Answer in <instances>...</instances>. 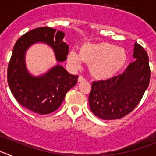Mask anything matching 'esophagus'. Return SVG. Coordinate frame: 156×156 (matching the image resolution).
<instances>
[{"label": "esophagus", "mask_w": 156, "mask_h": 156, "mask_svg": "<svg viewBox=\"0 0 156 156\" xmlns=\"http://www.w3.org/2000/svg\"><path fill=\"white\" fill-rule=\"evenodd\" d=\"M85 80H86V79H85L83 76H80L78 77V82H83V81Z\"/></svg>", "instance_id": "34e87169"}]
</instances>
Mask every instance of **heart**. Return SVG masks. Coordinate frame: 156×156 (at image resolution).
I'll return each instance as SVG.
<instances>
[{
	"mask_svg": "<svg viewBox=\"0 0 156 156\" xmlns=\"http://www.w3.org/2000/svg\"><path fill=\"white\" fill-rule=\"evenodd\" d=\"M68 61L74 68H79L83 62L90 63V72L94 76L107 79L116 73L123 66L126 54L122 49L108 43L85 44L80 51H69Z\"/></svg>",
	"mask_w": 156,
	"mask_h": 156,
	"instance_id": "heart-1",
	"label": "heart"
}]
</instances>
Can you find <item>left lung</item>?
Segmentation results:
<instances>
[{"mask_svg":"<svg viewBox=\"0 0 156 156\" xmlns=\"http://www.w3.org/2000/svg\"><path fill=\"white\" fill-rule=\"evenodd\" d=\"M133 56L136 60L122 74L92 83L89 106L100 119L113 120L126 116L138 105L148 88L151 76L148 54L142 46L135 44Z\"/></svg>","mask_w":156,"mask_h":156,"instance_id":"left-lung-1","label":"left lung"}]
</instances>
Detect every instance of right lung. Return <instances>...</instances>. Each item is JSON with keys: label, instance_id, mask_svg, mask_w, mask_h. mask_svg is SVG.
Wrapping results in <instances>:
<instances>
[{"label": "right lung", "instance_id": "add662e5", "mask_svg": "<svg viewBox=\"0 0 156 156\" xmlns=\"http://www.w3.org/2000/svg\"><path fill=\"white\" fill-rule=\"evenodd\" d=\"M65 34L51 27H39L23 34L14 46L8 66V83L19 104L40 115L53 112L60 107L66 93L77 83L78 76L72 75L57 65L44 76L34 77L25 65L27 48L38 41L51 46L58 62L67 58L69 46L63 41Z\"/></svg>", "mask_w": 156, "mask_h": 156}]
</instances>
